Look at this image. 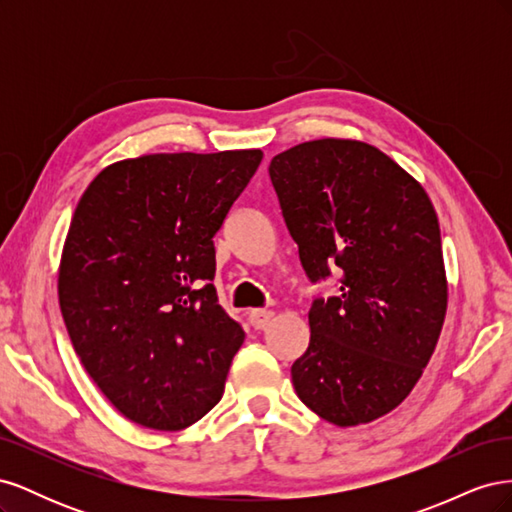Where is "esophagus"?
<instances>
[{
  "label": "esophagus",
  "instance_id": "esophagus-1",
  "mask_svg": "<svg viewBox=\"0 0 512 512\" xmlns=\"http://www.w3.org/2000/svg\"><path fill=\"white\" fill-rule=\"evenodd\" d=\"M273 320V312L269 309H252L250 312V324L254 329H267Z\"/></svg>",
  "mask_w": 512,
  "mask_h": 512
}]
</instances>
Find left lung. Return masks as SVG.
<instances>
[{"mask_svg": "<svg viewBox=\"0 0 512 512\" xmlns=\"http://www.w3.org/2000/svg\"><path fill=\"white\" fill-rule=\"evenodd\" d=\"M269 175L309 280L342 273L337 297L309 309L294 391L337 427L376 421L410 395L444 324L436 209L395 160L350 138L294 145Z\"/></svg>", "mask_w": 512, "mask_h": 512, "instance_id": "1", "label": "left lung"}]
</instances>
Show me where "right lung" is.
Here are the masks:
<instances>
[{"label": "right lung", "mask_w": 512, "mask_h": 512, "mask_svg": "<svg viewBox=\"0 0 512 512\" xmlns=\"http://www.w3.org/2000/svg\"><path fill=\"white\" fill-rule=\"evenodd\" d=\"M260 149L106 166L74 209L57 292L89 378L128 421L179 431L224 393L245 333L218 305L213 237Z\"/></svg>", "instance_id": "1"}]
</instances>
